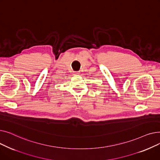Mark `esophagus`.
Here are the masks:
<instances>
[{
  "mask_svg": "<svg viewBox=\"0 0 160 160\" xmlns=\"http://www.w3.org/2000/svg\"><path fill=\"white\" fill-rule=\"evenodd\" d=\"M80 74L79 72H74V75H78Z\"/></svg>",
  "mask_w": 160,
  "mask_h": 160,
  "instance_id": "1",
  "label": "esophagus"
}]
</instances>
